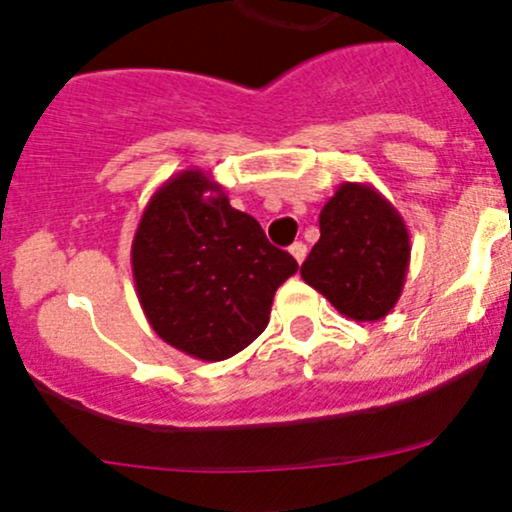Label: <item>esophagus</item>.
Listing matches in <instances>:
<instances>
[{"mask_svg":"<svg viewBox=\"0 0 512 512\" xmlns=\"http://www.w3.org/2000/svg\"><path fill=\"white\" fill-rule=\"evenodd\" d=\"M289 255H292L294 260H297L299 265H302L304 257H307V245H304V242H294V245L289 247Z\"/></svg>","mask_w":512,"mask_h":512,"instance_id":"1","label":"esophagus"}]
</instances>
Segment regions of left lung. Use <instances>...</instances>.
<instances>
[{"instance_id":"obj_1","label":"left lung","mask_w":512,"mask_h":512,"mask_svg":"<svg viewBox=\"0 0 512 512\" xmlns=\"http://www.w3.org/2000/svg\"><path fill=\"white\" fill-rule=\"evenodd\" d=\"M411 262L409 227L369 183H342L319 213V240L302 280L347 319H384L404 292Z\"/></svg>"}]
</instances>
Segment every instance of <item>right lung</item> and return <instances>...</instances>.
Returning a JSON list of instances; mask_svg holds the SVG:
<instances>
[{"label": "right lung", "instance_id": "1", "mask_svg": "<svg viewBox=\"0 0 512 512\" xmlns=\"http://www.w3.org/2000/svg\"><path fill=\"white\" fill-rule=\"evenodd\" d=\"M131 265L153 332L200 361L250 347L270 322L277 287L299 267L200 168L180 170L151 195Z\"/></svg>", "mask_w": 512, "mask_h": 512}]
</instances>
